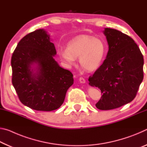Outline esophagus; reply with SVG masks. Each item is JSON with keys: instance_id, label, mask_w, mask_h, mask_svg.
Wrapping results in <instances>:
<instances>
[{"instance_id": "obj_1", "label": "esophagus", "mask_w": 147, "mask_h": 147, "mask_svg": "<svg viewBox=\"0 0 147 147\" xmlns=\"http://www.w3.org/2000/svg\"><path fill=\"white\" fill-rule=\"evenodd\" d=\"M79 81H80V82L82 83V84L86 83V80H85V78H84L83 77H80Z\"/></svg>"}]
</instances>
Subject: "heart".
<instances>
[{
    "label": "heart",
    "mask_w": 147,
    "mask_h": 147,
    "mask_svg": "<svg viewBox=\"0 0 147 147\" xmlns=\"http://www.w3.org/2000/svg\"><path fill=\"white\" fill-rule=\"evenodd\" d=\"M59 54L68 65H73L79 58L82 67L86 71L97 69L106 53V45L102 40L89 36H79L67 43V49H59Z\"/></svg>",
    "instance_id": "1"
}]
</instances>
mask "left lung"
Listing matches in <instances>:
<instances>
[{"label":"left lung","instance_id":"1","mask_svg":"<svg viewBox=\"0 0 147 147\" xmlns=\"http://www.w3.org/2000/svg\"><path fill=\"white\" fill-rule=\"evenodd\" d=\"M109 45L106 58L89 77V85L100 89L96 107L101 110L119 108L132 101L143 80V56L134 39L117 30L104 31Z\"/></svg>","mask_w":147,"mask_h":147}]
</instances>
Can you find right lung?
<instances>
[{
  "label": "right lung",
  "mask_w": 147,
  "mask_h": 147,
  "mask_svg": "<svg viewBox=\"0 0 147 147\" xmlns=\"http://www.w3.org/2000/svg\"><path fill=\"white\" fill-rule=\"evenodd\" d=\"M56 54L50 35L43 29L27 34L17 44L11 60L12 84L24 105L51 111L63 103L73 75L59 67Z\"/></svg>",
  "instance_id": "1"
}]
</instances>
